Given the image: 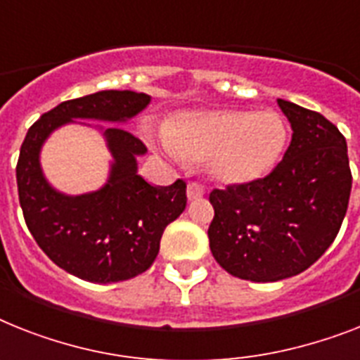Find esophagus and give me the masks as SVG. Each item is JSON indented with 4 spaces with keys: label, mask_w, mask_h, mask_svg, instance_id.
Returning a JSON list of instances; mask_svg holds the SVG:
<instances>
[{
    "label": "esophagus",
    "mask_w": 360,
    "mask_h": 360,
    "mask_svg": "<svg viewBox=\"0 0 360 360\" xmlns=\"http://www.w3.org/2000/svg\"><path fill=\"white\" fill-rule=\"evenodd\" d=\"M204 197V187L198 182H189L187 184V198L189 200H198Z\"/></svg>",
    "instance_id": "obj_1"
}]
</instances>
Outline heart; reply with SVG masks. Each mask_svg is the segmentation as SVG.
<instances>
[{
  "instance_id": "heart-1",
  "label": "heart",
  "mask_w": 360,
  "mask_h": 360,
  "mask_svg": "<svg viewBox=\"0 0 360 360\" xmlns=\"http://www.w3.org/2000/svg\"><path fill=\"white\" fill-rule=\"evenodd\" d=\"M287 143V127L274 110L219 108L180 114L167 124L163 150L174 162H207L230 186L269 174Z\"/></svg>"
}]
</instances>
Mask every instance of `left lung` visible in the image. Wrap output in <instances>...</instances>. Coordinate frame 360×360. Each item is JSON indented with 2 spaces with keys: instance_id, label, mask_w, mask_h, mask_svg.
Returning <instances> with one entry per match:
<instances>
[{
  "instance_id": "8db88e82",
  "label": "left lung",
  "mask_w": 360,
  "mask_h": 360,
  "mask_svg": "<svg viewBox=\"0 0 360 360\" xmlns=\"http://www.w3.org/2000/svg\"><path fill=\"white\" fill-rule=\"evenodd\" d=\"M292 139L274 171L210 193L213 257L240 280L269 283L304 272L337 237L352 193L346 139L319 112L278 99Z\"/></svg>"
}]
</instances>
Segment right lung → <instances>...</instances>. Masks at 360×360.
<instances>
[{"label": "right lung", "mask_w": 360, "mask_h": 360, "mask_svg": "<svg viewBox=\"0 0 360 360\" xmlns=\"http://www.w3.org/2000/svg\"><path fill=\"white\" fill-rule=\"evenodd\" d=\"M150 97L130 90H105L64 101L32 124L16 165L23 219L49 259L91 283L136 278L153 265L169 222L186 210V182L150 186L138 174L141 141L121 127L101 129L112 154L110 176L97 191L66 195L44 176L40 150L46 139L75 120L124 123L147 108Z\"/></svg>", "instance_id": "add662e5"}]
</instances>
